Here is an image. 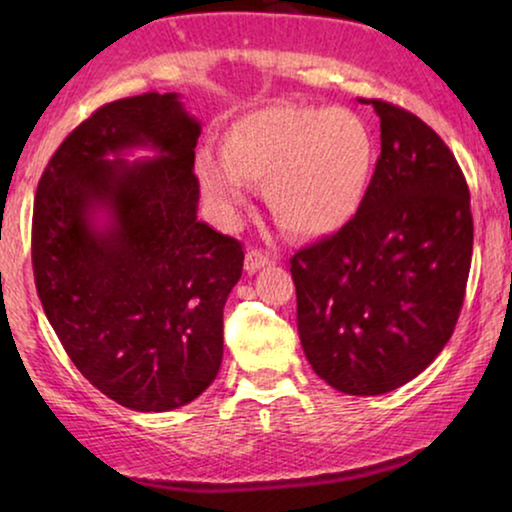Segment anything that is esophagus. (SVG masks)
I'll use <instances>...</instances> for the list:
<instances>
[{
    "label": "esophagus",
    "instance_id": "1",
    "mask_svg": "<svg viewBox=\"0 0 512 512\" xmlns=\"http://www.w3.org/2000/svg\"><path fill=\"white\" fill-rule=\"evenodd\" d=\"M272 258L268 254H263L261 249H247V254H244V268L249 272H256L261 270L263 265H268Z\"/></svg>",
    "mask_w": 512,
    "mask_h": 512
}]
</instances>
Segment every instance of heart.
Segmentation results:
<instances>
[{"mask_svg":"<svg viewBox=\"0 0 512 512\" xmlns=\"http://www.w3.org/2000/svg\"><path fill=\"white\" fill-rule=\"evenodd\" d=\"M375 172L368 125L347 109L277 104L230 125L221 163L195 160L200 191L223 221L247 200L244 184H263L272 219L298 237L333 235L361 212Z\"/></svg>","mask_w":512,"mask_h":512,"instance_id":"1","label":"heart"}]
</instances>
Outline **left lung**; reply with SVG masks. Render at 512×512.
I'll return each mask as SVG.
<instances>
[{
	"instance_id": "obj_1",
	"label": "left lung",
	"mask_w": 512,
	"mask_h": 512,
	"mask_svg": "<svg viewBox=\"0 0 512 512\" xmlns=\"http://www.w3.org/2000/svg\"><path fill=\"white\" fill-rule=\"evenodd\" d=\"M382 151L361 212L291 256L298 333L333 389L377 396L417 377L454 333L471 270L464 172L410 111L382 100Z\"/></svg>"
}]
</instances>
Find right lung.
Listing matches in <instances>:
<instances>
[{
    "instance_id": "obj_1",
    "label": "right lung",
    "mask_w": 512,
    "mask_h": 512,
    "mask_svg": "<svg viewBox=\"0 0 512 512\" xmlns=\"http://www.w3.org/2000/svg\"><path fill=\"white\" fill-rule=\"evenodd\" d=\"M198 137L177 93L109 102L65 137L34 198L46 317L81 375L137 412L181 408L214 382L242 277V244L198 221ZM137 145L159 156L108 160Z\"/></svg>"
}]
</instances>
